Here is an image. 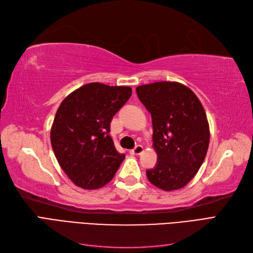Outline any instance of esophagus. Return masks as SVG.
I'll list each match as a JSON object with an SVG mask.
<instances>
[{"mask_svg": "<svg viewBox=\"0 0 253 253\" xmlns=\"http://www.w3.org/2000/svg\"><path fill=\"white\" fill-rule=\"evenodd\" d=\"M142 152H143V147H142V145H136L134 149H132L131 151H129V153H131L132 155H140Z\"/></svg>", "mask_w": 253, "mask_h": 253, "instance_id": "esophagus-1", "label": "esophagus"}]
</instances>
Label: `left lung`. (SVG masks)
<instances>
[{"mask_svg":"<svg viewBox=\"0 0 253 253\" xmlns=\"http://www.w3.org/2000/svg\"><path fill=\"white\" fill-rule=\"evenodd\" d=\"M136 93L152 115L157 153L148 179L164 191L183 188L196 175L209 147V124L200 99L178 82L144 84Z\"/></svg>","mask_w":253,"mask_h":253,"instance_id":"obj_1","label":"left lung"}]
</instances>
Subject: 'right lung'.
<instances>
[{
	"label": "right lung",
	"mask_w": 253,
	"mask_h": 253,
	"mask_svg": "<svg viewBox=\"0 0 253 253\" xmlns=\"http://www.w3.org/2000/svg\"><path fill=\"white\" fill-rule=\"evenodd\" d=\"M132 95L129 86L93 82L74 90L61 102L50 129V142L60 167L82 189L110 182L126 157L110 136L111 121Z\"/></svg>",
	"instance_id": "obj_1"
}]
</instances>
